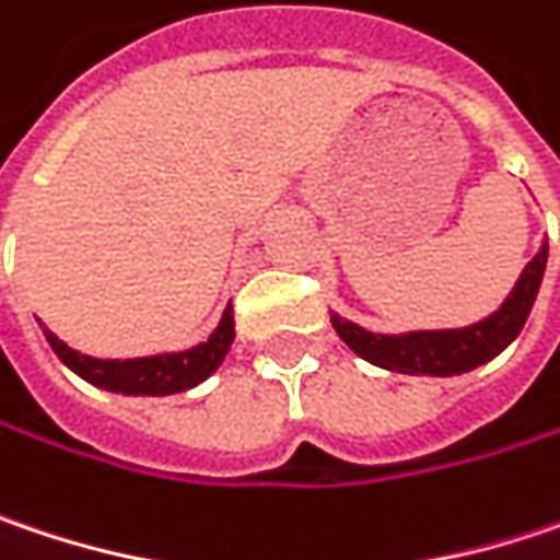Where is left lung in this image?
<instances>
[{
	"mask_svg": "<svg viewBox=\"0 0 560 560\" xmlns=\"http://www.w3.org/2000/svg\"><path fill=\"white\" fill-rule=\"evenodd\" d=\"M545 258H548V245H541L539 255L526 264L523 277L516 280L513 293L506 296L498 312L471 328L415 331V335L388 338V335H370L343 318H331V322H335V331L353 353H360L363 360L376 363L382 370L408 373V376H420V373L423 376H459V373L488 363L491 357H498L500 350L523 331L529 308L539 293Z\"/></svg>",
	"mask_w": 560,
	"mask_h": 560,
	"instance_id": "1",
	"label": "left lung"
}]
</instances>
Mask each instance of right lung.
<instances>
[{"instance_id":"1","label":"right lung","mask_w":560,"mask_h":560,"mask_svg":"<svg viewBox=\"0 0 560 560\" xmlns=\"http://www.w3.org/2000/svg\"><path fill=\"white\" fill-rule=\"evenodd\" d=\"M44 335L50 340L54 353L75 376H82L98 388L124 392V395H175V392L194 388L197 382H203L220 370V363L235 340V318H232V305H229L220 328L200 347L184 350V353H168V357H142V360H92V357L69 350L50 331H44Z\"/></svg>"}]
</instances>
